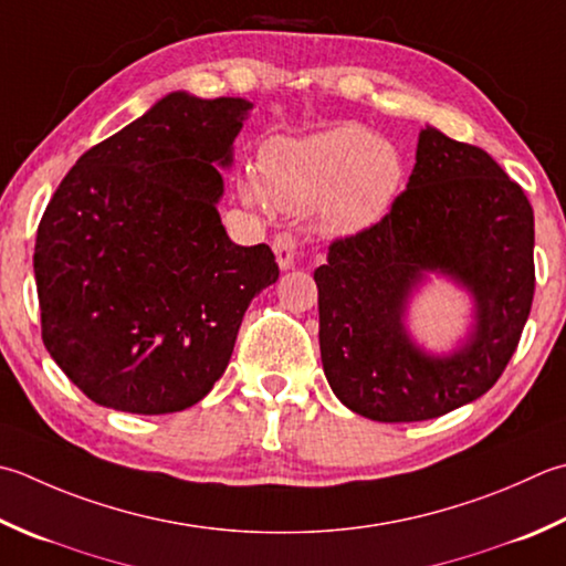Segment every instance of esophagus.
Instances as JSON below:
<instances>
[{
	"label": "esophagus",
	"mask_w": 566,
	"mask_h": 566,
	"mask_svg": "<svg viewBox=\"0 0 566 566\" xmlns=\"http://www.w3.org/2000/svg\"><path fill=\"white\" fill-rule=\"evenodd\" d=\"M296 238L292 235V232H280L272 240V250H274V258L276 262H280L282 270H290L294 268V260H296Z\"/></svg>",
	"instance_id": "obj_1"
}]
</instances>
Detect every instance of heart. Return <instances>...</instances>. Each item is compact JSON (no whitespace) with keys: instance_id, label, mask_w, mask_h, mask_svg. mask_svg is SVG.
Segmentation results:
<instances>
[{"instance_id":"heart-1","label":"heart","mask_w":566,"mask_h":566,"mask_svg":"<svg viewBox=\"0 0 566 566\" xmlns=\"http://www.w3.org/2000/svg\"><path fill=\"white\" fill-rule=\"evenodd\" d=\"M258 174H242L240 196L306 213L328 235H356L390 213L405 186V161L390 142L360 125H338L308 137H276L260 151Z\"/></svg>"}]
</instances>
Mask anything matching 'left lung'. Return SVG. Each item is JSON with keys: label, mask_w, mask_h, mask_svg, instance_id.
Here are the masks:
<instances>
[{"label": "left lung", "mask_w": 566, "mask_h": 566, "mask_svg": "<svg viewBox=\"0 0 566 566\" xmlns=\"http://www.w3.org/2000/svg\"><path fill=\"white\" fill-rule=\"evenodd\" d=\"M535 216L491 154L424 127L405 191L378 226L334 240L318 286V346L338 400L375 422H424L479 400L520 343L535 294ZM429 271L474 296V326L449 357L403 326Z\"/></svg>", "instance_id": "8db88e82"}]
</instances>
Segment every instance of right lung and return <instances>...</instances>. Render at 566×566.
<instances>
[{
    "instance_id": "right-lung-1",
    "label": "right lung",
    "mask_w": 566,
    "mask_h": 566,
    "mask_svg": "<svg viewBox=\"0 0 566 566\" xmlns=\"http://www.w3.org/2000/svg\"><path fill=\"white\" fill-rule=\"evenodd\" d=\"M242 97L169 93L87 149L43 213L33 274L43 346L95 405L169 415L226 373L248 306L280 276L270 245L220 223Z\"/></svg>"
}]
</instances>
